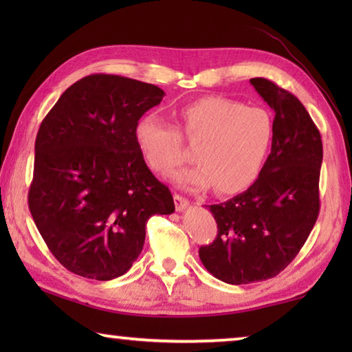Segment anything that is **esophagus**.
<instances>
[{"mask_svg":"<svg viewBox=\"0 0 352 352\" xmlns=\"http://www.w3.org/2000/svg\"><path fill=\"white\" fill-rule=\"evenodd\" d=\"M174 201H175V210L177 211H183L189 206V200L186 197H183V195H180V194L174 195Z\"/></svg>","mask_w":352,"mask_h":352,"instance_id":"34e87169","label":"esophagus"}]
</instances>
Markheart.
<instances>
[{"mask_svg": "<svg viewBox=\"0 0 352 352\" xmlns=\"http://www.w3.org/2000/svg\"><path fill=\"white\" fill-rule=\"evenodd\" d=\"M180 131L195 146L199 164L178 174L188 188L214 184L220 194H239L258 180L273 138L269 113L237 100L205 96L178 111ZM144 163L158 175L168 177L188 153L178 130L158 115L140 118L133 130Z\"/></svg>", "mask_w": 352, "mask_h": 352, "instance_id": "heart-1", "label": "heart"}]
</instances>
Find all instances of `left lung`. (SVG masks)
Returning a JSON list of instances; mask_svg holds the SVG:
<instances>
[{
  "label": "left lung",
  "mask_w": 352,
  "mask_h": 352,
  "mask_svg": "<svg viewBox=\"0 0 352 352\" xmlns=\"http://www.w3.org/2000/svg\"><path fill=\"white\" fill-rule=\"evenodd\" d=\"M275 110L272 152L245 192L211 205L217 236L199 256L228 284L265 281L300 253L320 212L321 135L300 99L264 77L250 79Z\"/></svg>",
  "instance_id": "obj_1"
}]
</instances>
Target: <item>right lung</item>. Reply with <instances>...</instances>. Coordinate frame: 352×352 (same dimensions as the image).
Masks as SVG:
<instances>
[{
    "label": "right lung",
    "instance_id": "add662e5",
    "mask_svg": "<svg viewBox=\"0 0 352 352\" xmlns=\"http://www.w3.org/2000/svg\"><path fill=\"white\" fill-rule=\"evenodd\" d=\"M164 91L115 74L73 83L40 124L29 211L50 252L76 275L126 273L153 214L175 211L136 147L133 130Z\"/></svg>",
    "mask_w": 352,
    "mask_h": 352
}]
</instances>
